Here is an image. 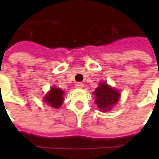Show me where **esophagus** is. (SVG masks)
<instances>
[{
    "mask_svg": "<svg viewBox=\"0 0 159 159\" xmlns=\"http://www.w3.org/2000/svg\"><path fill=\"white\" fill-rule=\"evenodd\" d=\"M76 89H83V84L82 83H76V85H75Z\"/></svg>",
    "mask_w": 159,
    "mask_h": 159,
    "instance_id": "1",
    "label": "esophagus"
}]
</instances>
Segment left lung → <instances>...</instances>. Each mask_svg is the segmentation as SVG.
<instances>
[{
    "label": "left lung",
    "instance_id": "1",
    "mask_svg": "<svg viewBox=\"0 0 159 159\" xmlns=\"http://www.w3.org/2000/svg\"><path fill=\"white\" fill-rule=\"evenodd\" d=\"M93 94L95 96V104L102 111L111 110V108L118 102L120 98L119 91L104 82L99 84V87Z\"/></svg>",
    "mask_w": 159,
    "mask_h": 159
}]
</instances>
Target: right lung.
<instances>
[{"label":"right lung","mask_w":159,"mask_h":159,"mask_svg":"<svg viewBox=\"0 0 159 159\" xmlns=\"http://www.w3.org/2000/svg\"><path fill=\"white\" fill-rule=\"evenodd\" d=\"M64 94H65V92L61 89L52 87L50 91H48V93L43 98V101L50 107L58 109L62 105Z\"/></svg>","instance_id":"obj_1"}]
</instances>
